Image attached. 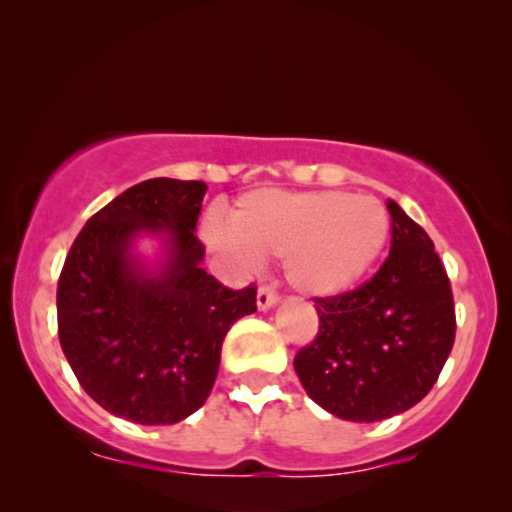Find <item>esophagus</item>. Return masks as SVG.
<instances>
[{
	"instance_id": "obj_1",
	"label": "esophagus",
	"mask_w": 512,
	"mask_h": 512,
	"mask_svg": "<svg viewBox=\"0 0 512 512\" xmlns=\"http://www.w3.org/2000/svg\"><path fill=\"white\" fill-rule=\"evenodd\" d=\"M256 304L261 311H268V308H273L277 304V292H273L270 287H261L256 294Z\"/></svg>"
}]
</instances>
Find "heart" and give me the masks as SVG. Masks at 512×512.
I'll use <instances>...</instances> for the list:
<instances>
[{
    "label": "heart",
    "mask_w": 512,
    "mask_h": 512,
    "mask_svg": "<svg viewBox=\"0 0 512 512\" xmlns=\"http://www.w3.org/2000/svg\"><path fill=\"white\" fill-rule=\"evenodd\" d=\"M389 213L375 197L349 192L258 189L232 208L230 227L208 220L211 249L256 266L285 256L287 280L308 296H337L361 282L389 239Z\"/></svg>",
    "instance_id": "1"
}]
</instances>
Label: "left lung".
Masks as SVG:
<instances>
[{"label":"left lung","mask_w":512,"mask_h":512,"mask_svg":"<svg viewBox=\"0 0 512 512\" xmlns=\"http://www.w3.org/2000/svg\"><path fill=\"white\" fill-rule=\"evenodd\" d=\"M391 249L361 287L315 296L318 334L294 356L306 394L327 413L377 422L425 399L456 339L449 275L430 235L387 201Z\"/></svg>","instance_id":"obj_1"}]
</instances>
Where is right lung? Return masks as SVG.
I'll use <instances>...</instances> for the list:
<instances>
[{
    "instance_id": "obj_1",
    "label": "right lung",
    "mask_w": 512,
    "mask_h": 512,
    "mask_svg": "<svg viewBox=\"0 0 512 512\" xmlns=\"http://www.w3.org/2000/svg\"><path fill=\"white\" fill-rule=\"evenodd\" d=\"M206 185L154 178L87 220L56 289L59 342L104 410L140 425H173L204 406L232 323L256 311V287L227 289L201 268ZM159 234L167 263L144 269L131 244Z\"/></svg>"
}]
</instances>
